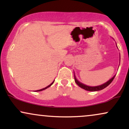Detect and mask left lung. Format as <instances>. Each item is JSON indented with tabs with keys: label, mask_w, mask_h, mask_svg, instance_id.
Listing matches in <instances>:
<instances>
[{
	"label": "left lung",
	"mask_w": 129,
	"mask_h": 129,
	"mask_svg": "<svg viewBox=\"0 0 129 129\" xmlns=\"http://www.w3.org/2000/svg\"><path fill=\"white\" fill-rule=\"evenodd\" d=\"M74 77H75V82H76V83L78 84L79 86L81 87V88H83V89L85 90H87V91H99V90H101L104 89V88H105L106 87H107L108 85L110 84L111 82L113 81V80L114 79V78H115V75L114 76L113 78H111V79L109 80V81H108L107 82H106V83L102 84V85H98V86H95V87H90V86H87V85H85V84H83L82 83H81V82H80L79 81H78L77 79L76 78V76H75V74H74Z\"/></svg>",
	"instance_id": "obj_1"
}]
</instances>
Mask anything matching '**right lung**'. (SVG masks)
<instances>
[{"label": "right lung", "instance_id": "right-lung-1", "mask_svg": "<svg viewBox=\"0 0 129 129\" xmlns=\"http://www.w3.org/2000/svg\"><path fill=\"white\" fill-rule=\"evenodd\" d=\"M54 81H53V82H52V83H51V84H50V85H48V86H47V87H45V88H42V89H41V90H36V91H42V90H45V89H47V88H48V87H50V86H51V85H52V84H53V83H54Z\"/></svg>", "mask_w": 129, "mask_h": 129}]
</instances>
